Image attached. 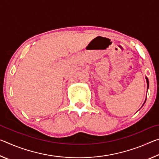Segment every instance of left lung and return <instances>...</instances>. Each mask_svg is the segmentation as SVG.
I'll return each mask as SVG.
<instances>
[{
	"label": "left lung",
	"instance_id": "left-lung-1",
	"mask_svg": "<svg viewBox=\"0 0 159 159\" xmlns=\"http://www.w3.org/2000/svg\"><path fill=\"white\" fill-rule=\"evenodd\" d=\"M146 79H147V86H148V87H149V80H148L147 78H146Z\"/></svg>",
	"mask_w": 159,
	"mask_h": 159
}]
</instances>
